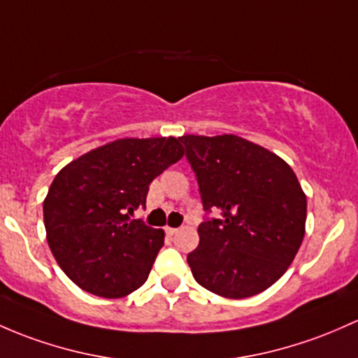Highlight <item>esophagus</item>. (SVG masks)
<instances>
[{"mask_svg": "<svg viewBox=\"0 0 358 358\" xmlns=\"http://www.w3.org/2000/svg\"><path fill=\"white\" fill-rule=\"evenodd\" d=\"M164 231L168 233V235H176V233H178V228H169V227H166V229H164Z\"/></svg>", "mask_w": 358, "mask_h": 358, "instance_id": "esophagus-1", "label": "esophagus"}]
</instances>
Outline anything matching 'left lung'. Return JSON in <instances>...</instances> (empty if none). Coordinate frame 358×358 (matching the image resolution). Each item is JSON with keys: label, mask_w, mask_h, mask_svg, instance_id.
Segmentation results:
<instances>
[{"label": "left lung", "mask_w": 358, "mask_h": 358, "mask_svg": "<svg viewBox=\"0 0 358 358\" xmlns=\"http://www.w3.org/2000/svg\"><path fill=\"white\" fill-rule=\"evenodd\" d=\"M206 213L201 242L187 255L201 287L247 299L276 283L306 235L307 197L293 169L271 150L236 135H183Z\"/></svg>", "instance_id": "1"}]
</instances>
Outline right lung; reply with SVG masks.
Wrapping results in <instances>:
<instances>
[{
  "mask_svg": "<svg viewBox=\"0 0 358 358\" xmlns=\"http://www.w3.org/2000/svg\"><path fill=\"white\" fill-rule=\"evenodd\" d=\"M180 138H118L66 164L44 199V227L59 268L77 287L122 299L148 280L164 231L130 220L149 185L182 159Z\"/></svg>",
  "mask_w": 358,
  "mask_h": 358,
  "instance_id": "obj_1",
  "label": "right lung"
}]
</instances>
